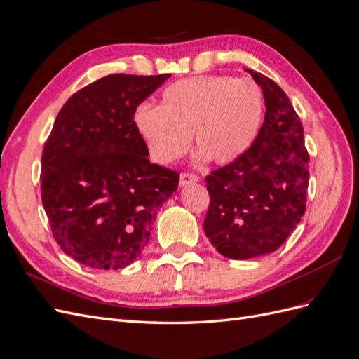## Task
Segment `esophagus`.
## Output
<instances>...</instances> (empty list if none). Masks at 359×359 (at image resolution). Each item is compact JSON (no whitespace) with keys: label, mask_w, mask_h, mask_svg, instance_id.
Returning a JSON list of instances; mask_svg holds the SVG:
<instances>
[{"label":"esophagus","mask_w":359,"mask_h":359,"mask_svg":"<svg viewBox=\"0 0 359 359\" xmlns=\"http://www.w3.org/2000/svg\"><path fill=\"white\" fill-rule=\"evenodd\" d=\"M198 181H199V177H196V175H194V173H181L180 186L186 187L189 184H195V182H198Z\"/></svg>","instance_id":"1"}]
</instances>
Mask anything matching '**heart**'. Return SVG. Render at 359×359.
<instances>
[{"label": "heart", "mask_w": 359, "mask_h": 359, "mask_svg": "<svg viewBox=\"0 0 359 359\" xmlns=\"http://www.w3.org/2000/svg\"><path fill=\"white\" fill-rule=\"evenodd\" d=\"M264 114V93L252 79L201 76L169 85L160 107L140 104L134 125L155 163L184 155L191 134L196 161L229 164L255 143Z\"/></svg>", "instance_id": "b5f03b06"}]
</instances>
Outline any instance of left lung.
Wrapping results in <instances>:
<instances>
[{
	"mask_svg": "<svg viewBox=\"0 0 359 359\" xmlns=\"http://www.w3.org/2000/svg\"><path fill=\"white\" fill-rule=\"evenodd\" d=\"M245 72L264 93L265 121L241 158L205 178V236L234 260L268 255L290 238L304 215L309 184V155L292 103L269 77Z\"/></svg>",
	"mask_w": 359,
	"mask_h": 359,
	"instance_id": "left-lung-1",
	"label": "left lung"
}]
</instances>
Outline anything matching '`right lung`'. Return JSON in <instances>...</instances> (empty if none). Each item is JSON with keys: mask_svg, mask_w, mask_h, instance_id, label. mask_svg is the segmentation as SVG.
Instances as JSON below:
<instances>
[{"mask_svg": "<svg viewBox=\"0 0 359 359\" xmlns=\"http://www.w3.org/2000/svg\"><path fill=\"white\" fill-rule=\"evenodd\" d=\"M170 74L102 77L69 97L43 146L41 190L67 256L95 269L133 264L180 175L149 161L134 111Z\"/></svg>", "mask_w": 359, "mask_h": 359, "instance_id": "right-lung-1", "label": "right lung"}]
</instances>
